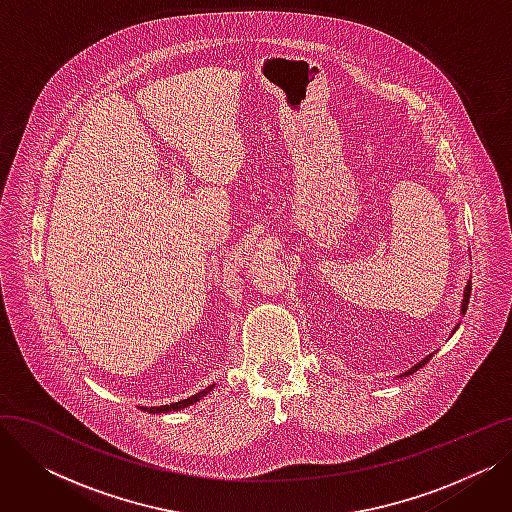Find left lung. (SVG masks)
<instances>
[{
	"label": "left lung",
	"mask_w": 512,
	"mask_h": 512,
	"mask_svg": "<svg viewBox=\"0 0 512 512\" xmlns=\"http://www.w3.org/2000/svg\"><path fill=\"white\" fill-rule=\"evenodd\" d=\"M469 297H471V282H467V286H465V294H463V303H461V313H467V305H469ZM456 328H459V326H456ZM456 328L452 330V332H456ZM434 357V353L432 355H427L423 361H419L417 365H413L409 371H405V373H400V378H407V375H411V373H415L417 369H421L429 359H432Z\"/></svg>",
	"instance_id": "left-lung-1"
}]
</instances>
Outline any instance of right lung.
Returning <instances> with one entry per match:
<instances>
[{"label": "right lung", "mask_w": 512, "mask_h": 512, "mask_svg": "<svg viewBox=\"0 0 512 512\" xmlns=\"http://www.w3.org/2000/svg\"><path fill=\"white\" fill-rule=\"evenodd\" d=\"M215 384H211V386H207L205 390H201V392H197V394H193V396H188V398H184V400H178V402H172V405H161V407H143V411H147V413H170V411H180V409H186V407H191V405H195V402H199L207 392H211V388H213Z\"/></svg>", "instance_id": "1"}]
</instances>
